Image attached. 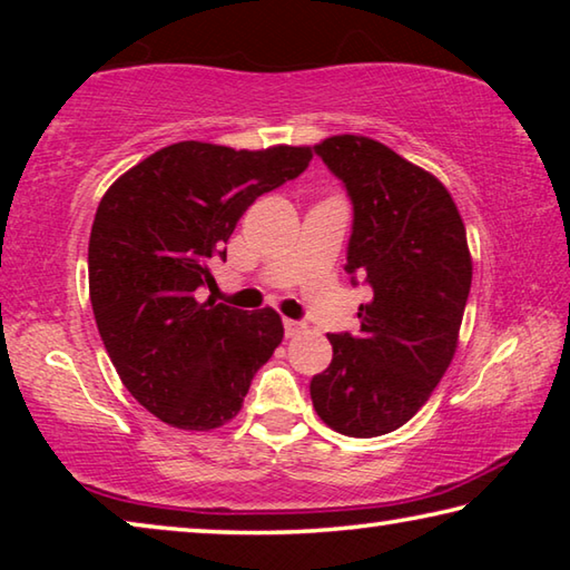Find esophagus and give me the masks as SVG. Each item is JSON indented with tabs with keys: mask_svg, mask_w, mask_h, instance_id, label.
I'll return each instance as SVG.
<instances>
[{
	"mask_svg": "<svg viewBox=\"0 0 570 570\" xmlns=\"http://www.w3.org/2000/svg\"><path fill=\"white\" fill-rule=\"evenodd\" d=\"M298 330H302V322H294V320H284V334L286 336H294Z\"/></svg>",
	"mask_w": 570,
	"mask_h": 570,
	"instance_id": "esophagus-1",
	"label": "esophagus"
}]
</instances>
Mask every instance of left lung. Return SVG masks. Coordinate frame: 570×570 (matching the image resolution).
Here are the masks:
<instances>
[{
	"instance_id": "obj_1",
	"label": "left lung",
	"mask_w": 570,
	"mask_h": 570,
	"mask_svg": "<svg viewBox=\"0 0 570 570\" xmlns=\"http://www.w3.org/2000/svg\"><path fill=\"white\" fill-rule=\"evenodd\" d=\"M314 153L352 200L344 268L372 296L360 332L330 334L332 364L308 392L342 435H387L428 402L458 350L472 282L465 226L435 176L377 140L334 135Z\"/></svg>"
}]
</instances>
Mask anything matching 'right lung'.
<instances>
[{
	"label": "right lung",
	"instance_id": "right-lung-1",
	"mask_svg": "<svg viewBox=\"0 0 570 570\" xmlns=\"http://www.w3.org/2000/svg\"><path fill=\"white\" fill-rule=\"evenodd\" d=\"M312 148L234 150L186 140L140 160L92 220L90 302L128 392L178 430L234 420L258 366L284 340L274 308L240 312L208 296L214 262L258 196L306 170Z\"/></svg>",
	"mask_w": 570,
	"mask_h": 570
}]
</instances>
